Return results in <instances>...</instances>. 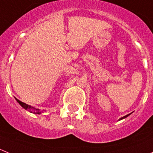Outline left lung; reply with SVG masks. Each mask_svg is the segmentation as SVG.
<instances>
[{
    "label": "left lung",
    "mask_w": 153,
    "mask_h": 153,
    "mask_svg": "<svg viewBox=\"0 0 153 153\" xmlns=\"http://www.w3.org/2000/svg\"><path fill=\"white\" fill-rule=\"evenodd\" d=\"M130 114H131V113H130ZM130 114H128V115H126V116H123V117H122L121 119H120V120H121V119H125V118H126V117H127V116H128L129 115H130Z\"/></svg>",
    "instance_id": "left-lung-1"
}]
</instances>
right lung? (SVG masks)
Returning <instances> with one entry per match:
<instances>
[{
	"label": "right lung",
	"instance_id": "add662e5",
	"mask_svg": "<svg viewBox=\"0 0 153 153\" xmlns=\"http://www.w3.org/2000/svg\"><path fill=\"white\" fill-rule=\"evenodd\" d=\"M16 101H17V102H18L19 104L20 105H21L22 107L25 109V110H27L29 112H30V113H35V114H40V113H41V112H43V111H40L39 109H36V108H34V107H31V106H29L28 104H26L25 103L22 102V101H19V100L16 99Z\"/></svg>",
	"mask_w": 153,
	"mask_h": 153
}]
</instances>
